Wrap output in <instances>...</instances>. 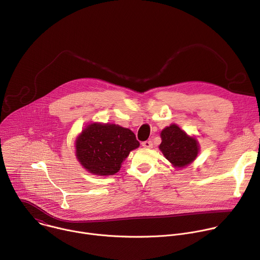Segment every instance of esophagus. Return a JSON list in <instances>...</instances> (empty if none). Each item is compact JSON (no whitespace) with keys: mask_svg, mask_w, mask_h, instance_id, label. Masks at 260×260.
Segmentation results:
<instances>
[{"mask_svg":"<svg viewBox=\"0 0 260 260\" xmlns=\"http://www.w3.org/2000/svg\"><path fill=\"white\" fill-rule=\"evenodd\" d=\"M142 146L144 148H148V149H149V148H152V142L151 141H145V142L142 143Z\"/></svg>","mask_w":260,"mask_h":260,"instance_id":"1","label":"esophagus"}]
</instances>
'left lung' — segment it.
Returning <instances> with one entry per match:
<instances>
[{
    "instance_id": "8db88e82",
    "label": "left lung",
    "mask_w": 260,
    "mask_h": 260,
    "mask_svg": "<svg viewBox=\"0 0 260 260\" xmlns=\"http://www.w3.org/2000/svg\"><path fill=\"white\" fill-rule=\"evenodd\" d=\"M159 149L165 157L175 167L184 168L191 164L199 154V143L178 125L171 124L160 134Z\"/></svg>"
}]
</instances>
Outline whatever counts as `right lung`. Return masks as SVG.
Segmentation results:
<instances>
[{
    "instance_id": "right-lung-1",
    "label": "right lung",
    "mask_w": 260,
    "mask_h": 260,
    "mask_svg": "<svg viewBox=\"0 0 260 260\" xmlns=\"http://www.w3.org/2000/svg\"><path fill=\"white\" fill-rule=\"evenodd\" d=\"M76 156L82 167L99 176L116 174L129 152L140 146L135 134L110 123L88 124L75 143Z\"/></svg>"
}]
</instances>
